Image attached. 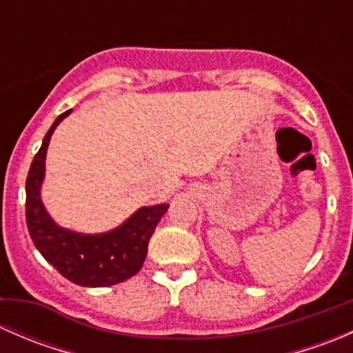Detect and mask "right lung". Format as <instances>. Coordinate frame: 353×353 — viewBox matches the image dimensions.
Returning <instances> with one entry per match:
<instances>
[{"instance_id": "obj_1", "label": "right lung", "mask_w": 353, "mask_h": 353, "mask_svg": "<svg viewBox=\"0 0 353 353\" xmlns=\"http://www.w3.org/2000/svg\"><path fill=\"white\" fill-rule=\"evenodd\" d=\"M70 112L56 117L28 169L25 184L28 234L46 261L70 282L81 287H110L140 272L147 258L148 241L169 205L141 206L116 229L101 234H81L58 225L42 203L41 188L49 141Z\"/></svg>"}]
</instances>
